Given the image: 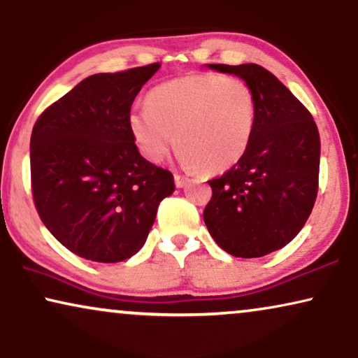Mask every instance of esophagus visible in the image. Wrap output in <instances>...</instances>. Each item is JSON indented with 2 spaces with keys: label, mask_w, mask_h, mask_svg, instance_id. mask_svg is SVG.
Segmentation results:
<instances>
[{
  "label": "esophagus",
  "mask_w": 358,
  "mask_h": 358,
  "mask_svg": "<svg viewBox=\"0 0 358 358\" xmlns=\"http://www.w3.org/2000/svg\"><path fill=\"white\" fill-rule=\"evenodd\" d=\"M173 178H175V185H176V187H178V188H183L185 185H187V183L189 182V180L187 178V176L178 175V173H175Z\"/></svg>",
  "instance_id": "34e87169"
}]
</instances>
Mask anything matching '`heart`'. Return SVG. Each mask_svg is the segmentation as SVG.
I'll list each match as a JSON object with an SVG mask.
<instances>
[{"label": "heart", "instance_id": "1", "mask_svg": "<svg viewBox=\"0 0 358 358\" xmlns=\"http://www.w3.org/2000/svg\"><path fill=\"white\" fill-rule=\"evenodd\" d=\"M255 121L249 85L217 73H188L157 85L147 93L145 106L127 114L132 141L147 162L159 164L175 142L183 166H204L209 173L239 164Z\"/></svg>", "mask_w": 358, "mask_h": 358}]
</instances>
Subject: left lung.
Here are the masks:
<instances>
[{
    "label": "left lung",
    "mask_w": 358,
    "mask_h": 358,
    "mask_svg": "<svg viewBox=\"0 0 358 358\" xmlns=\"http://www.w3.org/2000/svg\"><path fill=\"white\" fill-rule=\"evenodd\" d=\"M206 66L249 85L257 121L239 164L208 182L213 198L204 208V224L227 254L264 257L292 242L313 211L321 157L317 126L298 98L264 66Z\"/></svg>",
    "instance_id": "left-lung-1"
}]
</instances>
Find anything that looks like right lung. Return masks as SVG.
Masks as SVG:
<instances>
[{
  "mask_svg": "<svg viewBox=\"0 0 358 358\" xmlns=\"http://www.w3.org/2000/svg\"><path fill=\"white\" fill-rule=\"evenodd\" d=\"M160 64L80 82L41 114L31 136L37 213L52 236L87 260L116 264L145 244L173 175L139 154L127 114Z\"/></svg>",
  "mask_w": 358,
  "mask_h": 358,
  "instance_id": "obj_1",
  "label": "right lung"
}]
</instances>
